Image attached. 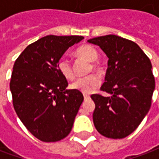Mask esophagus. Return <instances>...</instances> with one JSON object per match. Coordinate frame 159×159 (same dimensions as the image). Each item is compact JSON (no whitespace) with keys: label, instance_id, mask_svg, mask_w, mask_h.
Here are the masks:
<instances>
[{"label":"esophagus","instance_id":"obj_1","mask_svg":"<svg viewBox=\"0 0 159 159\" xmlns=\"http://www.w3.org/2000/svg\"><path fill=\"white\" fill-rule=\"evenodd\" d=\"M83 97H84V100H89L90 98V96L89 94H83Z\"/></svg>","mask_w":159,"mask_h":159}]
</instances>
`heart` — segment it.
Here are the masks:
<instances>
[{
    "instance_id": "obj_1",
    "label": "heart",
    "mask_w": 159,
    "mask_h": 159,
    "mask_svg": "<svg viewBox=\"0 0 159 159\" xmlns=\"http://www.w3.org/2000/svg\"><path fill=\"white\" fill-rule=\"evenodd\" d=\"M76 56L82 57L84 59H88L89 61H93L91 65L89 70L92 69L95 71H99L100 70V63L94 61L98 58V52L96 49L93 48L92 46L90 45H83L79 47L75 52ZM58 69L59 72L62 74V76L68 80H71L74 78V71H73L72 66L70 62V60L66 58H61L58 62ZM100 83V78L94 75L90 74L83 77H80L76 79L74 83L70 85L71 89L77 91H80L83 93H90L93 92V90L97 89Z\"/></svg>"
}]
</instances>
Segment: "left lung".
<instances>
[{
	"label": "left lung",
	"mask_w": 159,
	"mask_h": 159,
	"mask_svg": "<svg viewBox=\"0 0 159 159\" xmlns=\"http://www.w3.org/2000/svg\"><path fill=\"white\" fill-rule=\"evenodd\" d=\"M88 42L98 45L108 57V68L100 90L111 94H92L97 131L107 138L122 139L136 129L149 111L155 79L149 58L135 42L115 35Z\"/></svg>",
	"instance_id": "8db88e82"
}]
</instances>
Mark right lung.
<instances>
[{
  "label": "right lung",
  "mask_w": 159,
  "mask_h": 159,
  "mask_svg": "<svg viewBox=\"0 0 159 159\" xmlns=\"http://www.w3.org/2000/svg\"><path fill=\"white\" fill-rule=\"evenodd\" d=\"M79 36H47L30 44L16 59L10 90L16 113L33 135L44 142L66 137L83 101V93L66 89L58 62Z\"/></svg>",
  "instance_id": "right-lung-1"
}]
</instances>
